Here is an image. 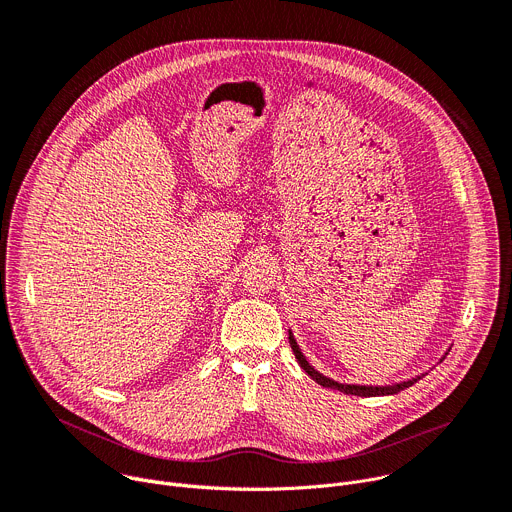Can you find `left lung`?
<instances>
[{"label": "left lung", "mask_w": 512, "mask_h": 512, "mask_svg": "<svg viewBox=\"0 0 512 512\" xmlns=\"http://www.w3.org/2000/svg\"><path fill=\"white\" fill-rule=\"evenodd\" d=\"M289 344H291V350H294V354H296V358H298V362H300V367L318 383V385H322V387H328V389H336V391H340V393H346V395H356V397H379V395H395V393H399V391H403V389H407V387H411L413 383H417L421 377H417V379H411V381H403V383H397V385H387V387H367V385H342V383H336V381H332V379H328V377H324V375H320L314 367H310V362L304 358V354H302V350H300V346H298V342H296V338H294V334L289 332Z\"/></svg>", "instance_id": "1"}]
</instances>
